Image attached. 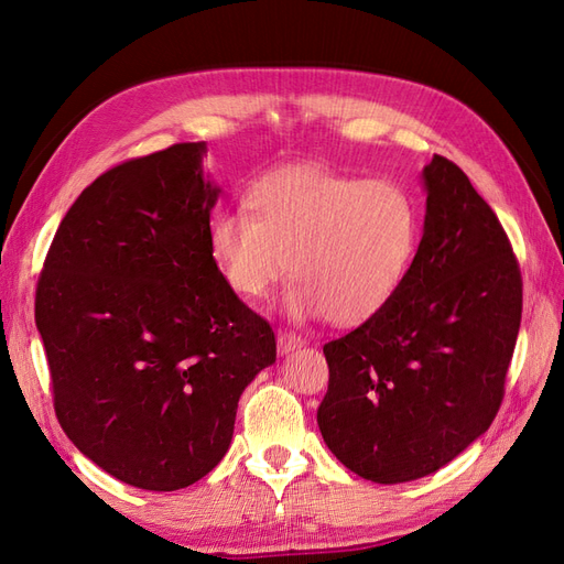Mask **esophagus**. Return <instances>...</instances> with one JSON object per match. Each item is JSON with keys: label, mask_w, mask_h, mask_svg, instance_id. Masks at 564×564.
Wrapping results in <instances>:
<instances>
[{"label": "esophagus", "mask_w": 564, "mask_h": 564, "mask_svg": "<svg viewBox=\"0 0 564 564\" xmlns=\"http://www.w3.org/2000/svg\"><path fill=\"white\" fill-rule=\"evenodd\" d=\"M303 344H305V340H303L301 336L292 334V332H286V329H280V332H278V350H280L282 355L301 348Z\"/></svg>", "instance_id": "1"}]
</instances>
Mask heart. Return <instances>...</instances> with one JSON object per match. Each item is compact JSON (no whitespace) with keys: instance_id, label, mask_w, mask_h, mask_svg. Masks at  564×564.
<instances>
[{"instance_id":"obj_1","label":"heart","mask_w":564,"mask_h":564,"mask_svg":"<svg viewBox=\"0 0 564 564\" xmlns=\"http://www.w3.org/2000/svg\"><path fill=\"white\" fill-rule=\"evenodd\" d=\"M421 240L414 199L390 181H362L296 164L253 181L247 212H220L209 249L237 296L270 294L292 263L284 296L296 317L327 315L352 327L400 292Z\"/></svg>"}]
</instances>
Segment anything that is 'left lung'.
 Segmentation results:
<instances>
[{"label": "left lung", "mask_w": 564, "mask_h": 564, "mask_svg": "<svg viewBox=\"0 0 564 564\" xmlns=\"http://www.w3.org/2000/svg\"><path fill=\"white\" fill-rule=\"evenodd\" d=\"M423 185V237L400 292L324 344L319 433L379 485L440 470L489 429L522 317L520 265L497 214L447 158L433 155Z\"/></svg>", "instance_id": "8db88e82"}]
</instances>
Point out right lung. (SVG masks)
Wrapping results in <instances>:
<instances>
[{
	"label": "right lung",
	"mask_w": 564,
	"mask_h": 564,
	"mask_svg": "<svg viewBox=\"0 0 564 564\" xmlns=\"http://www.w3.org/2000/svg\"><path fill=\"white\" fill-rule=\"evenodd\" d=\"M207 143H176L84 187L48 247L35 322L73 445L148 491L197 482L226 456L237 402L275 362L270 324L209 249L218 187Z\"/></svg>",
	"instance_id": "right-lung-1"
}]
</instances>
